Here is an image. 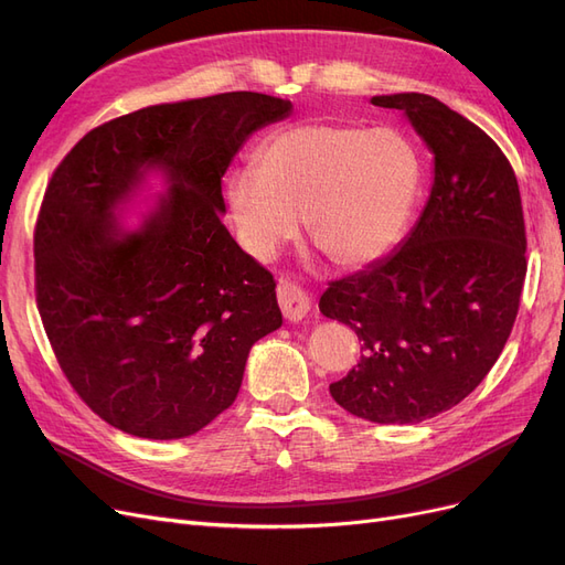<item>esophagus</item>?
Returning a JSON list of instances; mask_svg holds the SVG:
<instances>
[{"instance_id": "34e87169", "label": "esophagus", "mask_w": 565, "mask_h": 565, "mask_svg": "<svg viewBox=\"0 0 565 565\" xmlns=\"http://www.w3.org/2000/svg\"><path fill=\"white\" fill-rule=\"evenodd\" d=\"M278 303H280V311L285 316V320H289V322H299L311 309L309 295H306L303 289H299L292 282H278Z\"/></svg>"}]
</instances>
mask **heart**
<instances>
[{
    "label": "heart",
    "instance_id": "heart-1",
    "mask_svg": "<svg viewBox=\"0 0 565 565\" xmlns=\"http://www.w3.org/2000/svg\"><path fill=\"white\" fill-rule=\"evenodd\" d=\"M419 191V152L401 131L306 122L270 136L259 172H233L226 202L256 259L295 241L303 218L311 243L334 266L355 270L403 241Z\"/></svg>",
    "mask_w": 565,
    "mask_h": 565
}]
</instances>
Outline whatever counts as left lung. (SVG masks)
<instances>
[{
    "label": "left lung",
    "instance_id": "left-lung-1",
    "mask_svg": "<svg viewBox=\"0 0 565 565\" xmlns=\"http://www.w3.org/2000/svg\"><path fill=\"white\" fill-rule=\"evenodd\" d=\"M372 104L407 117L434 181L393 254L320 297V313L361 341V361L330 393L361 419L417 424L465 401L498 363L527 268L523 207L504 152L467 117L415 92Z\"/></svg>",
    "mask_w": 565,
    "mask_h": 565
}]
</instances>
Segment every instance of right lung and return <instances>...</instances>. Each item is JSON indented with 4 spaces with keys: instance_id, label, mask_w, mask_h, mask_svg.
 <instances>
[{
    "instance_id": "obj_1",
    "label": "right lung",
    "mask_w": 565,
    "mask_h": 565,
    "mask_svg": "<svg viewBox=\"0 0 565 565\" xmlns=\"http://www.w3.org/2000/svg\"><path fill=\"white\" fill-rule=\"evenodd\" d=\"M289 115V100L254 92L148 106L92 129L51 177L40 316L67 382L115 429L198 434L282 324L273 276L221 224V177L254 131ZM152 175L159 200L122 217Z\"/></svg>"
}]
</instances>
